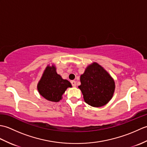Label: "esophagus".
I'll return each instance as SVG.
<instances>
[{
	"instance_id": "34e87169",
	"label": "esophagus",
	"mask_w": 147,
	"mask_h": 147,
	"mask_svg": "<svg viewBox=\"0 0 147 147\" xmlns=\"http://www.w3.org/2000/svg\"><path fill=\"white\" fill-rule=\"evenodd\" d=\"M71 84L73 87L76 86V82H75V81H71Z\"/></svg>"
}]
</instances>
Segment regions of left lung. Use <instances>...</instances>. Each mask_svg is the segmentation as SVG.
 Masks as SVG:
<instances>
[{"label": "left lung", "mask_w": 147, "mask_h": 147, "mask_svg": "<svg viewBox=\"0 0 147 147\" xmlns=\"http://www.w3.org/2000/svg\"><path fill=\"white\" fill-rule=\"evenodd\" d=\"M84 100L94 107L106 105L112 99L115 91V82L105 69L94 62L88 65L80 76Z\"/></svg>", "instance_id": "obj_1"}]
</instances>
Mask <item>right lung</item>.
Instances as JSON below:
<instances>
[{
	"label": "right lung",
	"instance_id": "obj_1",
	"mask_svg": "<svg viewBox=\"0 0 147 147\" xmlns=\"http://www.w3.org/2000/svg\"><path fill=\"white\" fill-rule=\"evenodd\" d=\"M69 87L71 88V83L58 74L55 65L52 64L48 65L45 69L37 85V90L45 99L58 102L62 98V95Z\"/></svg>",
	"mask_w": 147,
	"mask_h": 147
}]
</instances>
